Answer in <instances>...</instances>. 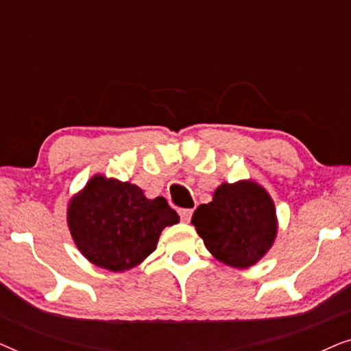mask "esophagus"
Masks as SVG:
<instances>
[{
  "instance_id": "esophagus-1",
  "label": "esophagus",
  "mask_w": 351,
  "mask_h": 351,
  "mask_svg": "<svg viewBox=\"0 0 351 351\" xmlns=\"http://www.w3.org/2000/svg\"><path fill=\"white\" fill-rule=\"evenodd\" d=\"M179 215H180L182 222H190L191 215H193V209H180Z\"/></svg>"
}]
</instances>
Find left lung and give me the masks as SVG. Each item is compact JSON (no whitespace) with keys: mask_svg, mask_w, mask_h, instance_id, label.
<instances>
[{"mask_svg":"<svg viewBox=\"0 0 351 351\" xmlns=\"http://www.w3.org/2000/svg\"><path fill=\"white\" fill-rule=\"evenodd\" d=\"M191 223L208 251L234 268L261 261L278 232L273 199L252 180L220 185L210 203L198 206Z\"/></svg>","mask_w":351,"mask_h":351,"instance_id":"obj_1","label":"left lung"}]
</instances>
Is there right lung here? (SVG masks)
Here are the masks:
<instances>
[{
  "label": "right lung",
  "mask_w": 351,
  "mask_h": 351,
  "mask_svg": "<svg viewBox=\"0 0 351 351\" xmlns=\"http://www.w3.org/2000/svg\"><path fill=\"white\" fill-rule=\"evenodd\" d=\"M66 222L90 263L124 271L155 251L162 228L179 215L162 196L148 199L137 185L97 174L70 199Z\"/></svg>",
  "instance_id": "obj_1"
}]
</instances>
